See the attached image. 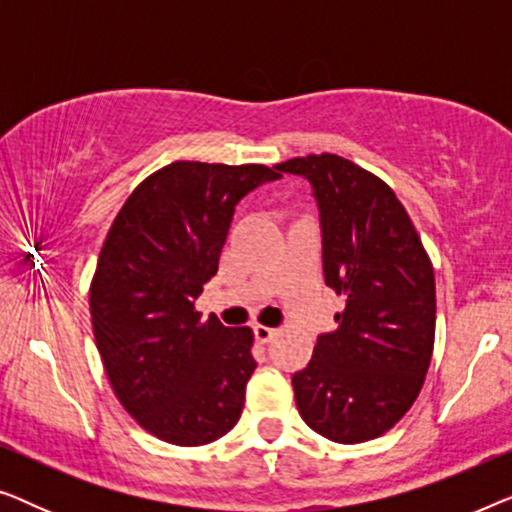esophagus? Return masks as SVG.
<instances>
[{"label": "esophagus", "mask_w": 512, "mask_h": 512, "mask_svg": "<svg viewBox=\"0 0 512 512\" xmlns=\"http://www.w3.org/2000/svg\"><path fill=\"white\" fill-rule=\"evenodd\" d=\"M254 335L258 342H270L272 338L277 335V328H270V326H263V324H256L254 326Z\"/></svg>", "instance_id": "obj_1"}]
</instances>
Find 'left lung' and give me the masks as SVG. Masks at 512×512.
<instances>
[{
    "instance_id": "1",
    "label": "left lung",
    "mask_w": 512,
    "mask_h": 512,
    "mask_svg": "<svg viewBox=\"0 0 512 512\" xmlns=\"http://www.w3.org/2000/svg\"><path fill=\"white\" fill-rule=\"evenodd\" d=\"M312 184L326 284L345 296L338 331L319 335L293 375L300 417L333 443L387 433L417 401L436 338L433 265L396 193L335 153L275 165Z\"/></svg>"
}]
</instances>
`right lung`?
Masks as SVG:
<instances>
[{"label":"right lung","mask_w":512,"mask_h":512,"mask_svg":"<svg viewBox=\"0 0 512 512\" xmlns=\"http://www.w3.org/2000/svg\"><path fill=\"white\" fill-rule=\"evenodd\" d=\"M282 174L265 165L177 160L125 200L90 282V321L109 384L130 417L181 447L219 440L244 408L254 331L202 319L235 205Z\"/></svg>","instance_id":"right-lung-1"}]
</instances>
